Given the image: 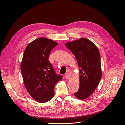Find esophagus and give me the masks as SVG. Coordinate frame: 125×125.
Listing matches in <instances>:
<instances>
[{"mask_svg":"<svg viewBox=\"0 0 125 125\" xmlns=\"http://www.w3.org/2000/svg\"><path fill=\"white\" fill-rule=\"evenodd\" d=\"M71 74L70 73H67L66 74V75H65V78L66 79H69L71 77Z\"/></svg>","mask_w":125,"mask_h":125,"instance_id":"34e87169","label":"esophagus"}]
</instances>
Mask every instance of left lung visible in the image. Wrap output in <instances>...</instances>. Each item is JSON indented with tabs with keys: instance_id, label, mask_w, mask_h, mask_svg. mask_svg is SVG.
Wrapping results in <instances>:
<instances>
[{
	"instance_id": "8db88e82",
	"label": "left lung",
	"mask_w": 125,
	"mask_h": 125,
	"mask_svg": "<svg viewBox=\"0 0 125 125\" xmlns=\"http://www.w3.org/2000/svg\"><path fill=\"white\" fill-rule=\"evenodd\" d=\"M77 59L80 69V87L74 95L84 100L93 93L102 77L101 56L99 49L92 42L82 37L65 44Z\"/></svg>"
}]
</instances>
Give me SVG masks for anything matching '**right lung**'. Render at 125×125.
<instances>
[{"label":"right lung","instance_id":"add662e5","mask_svg":"<svg viewBox=\"0 0 125 125\" xmlns=\"http://www.w3.org/2000/svg\"><path fill=\"white\" fill-rule=\"evenodd\" d=\"M55 41L39 37L26 47L21 62V71L28 92L39 103L50 101L54 95V87L62 77L56 74L48 57Z\"/></svg>","mask_w":125,"mask_h":125}]
</instances>
